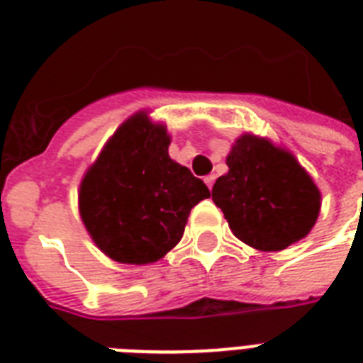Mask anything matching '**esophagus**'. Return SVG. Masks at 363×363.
Listing matches in <instances>:
<instances>
[{"mask_svg": "<svg viewBox=\"0 0 363 363\" xmlns=\"http://www.w3.org/2000/svg\"><path fill=\"white\" fill-rule=\"evenodd\" d=\"M205 184L209 186V190L213 188V184H215V175H207L205 177Z\"/></svg>", "mask_w": 363, "mask_h": 363, "instance_id": "1", "label": "esophagus"}]
</instances>
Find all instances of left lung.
Here are the masks:
<instances>
[{"mask_svg":"<svg viewBox=\"0 0 363 363\" xmlns=\"http://www.w3.org/2000/svg\"><path fill=\"white\" fill-rule=\"evenodd\" d=\"M226 164L228 173L213 186V201L235 238L256 250L277 252L309 235L322 196L290 150L267 137L242 133Z\"/></svg>","mask_w":363,"mask_h":363,"instance_id":"1","label":"left lung"}]
</instances>
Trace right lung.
<instances>
[{
    "label": "right lung",
    "mask_w": 363,
    "mask_h": 363,
    "mask_svg": "<svg viewBox=\"0 0 363 363\" xmlns=\"http://www.w3.org/2000/svg\"><path fill=\"white\" fill-rule=\"evenodd\" d=\"M165 124L145 111L105 143L82 177L79 213L96 247L118 264L158 262L181 241L194 205L209 188L169 158Z\"/></svg>",
    "instance_id": "add662e5"
}]
</instances>
